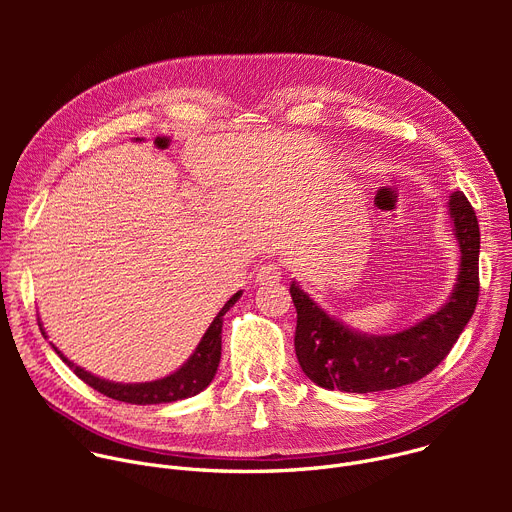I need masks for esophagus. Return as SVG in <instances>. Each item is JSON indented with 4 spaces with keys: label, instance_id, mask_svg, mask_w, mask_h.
Here are the masks:
<instances>
[{
    "label": "esophagus",
    "instance_id": "1",
    "mask_svg": "<svg viewBox=\"0 0 512 512\" xmlns=\"http://www.w3.org/2000/svg\"><path fill=\"white\" fill-rule=\"evenodd\" d=\"M281 265L275 263V261H269V263H263L259 269H257V281L259 283H267V281H277L281 277Z\"/></svg>",
    "mask_w": 512,
    "mask_h": 512
}]
</instances>
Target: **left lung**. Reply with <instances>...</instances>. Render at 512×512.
I'll return each instance as SVG.
<instances>
[{"instance_id": "left-lung-1", "label": "left lung", "mask_w": 512, "mask_h": 512, "mask_svg": "<svg viewBox=\"0 0 512 512\" xmlns=\"http://www.w3.org/2000/svg\"><path fill=\"white\" fill-rule=\"evenodd\" d=\"M450 216L460 247L456 287L440 310L407 330L383 336L350 330L291 281L289 294L298 312L294 344L310 381L344 393L389 391L423 379L448 356L476 310L480 291L478 218L460 190L450 196Z\"/></svg>"}]
</instances>
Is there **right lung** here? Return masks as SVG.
<instances>
[{"label":"right lung","instance_id":"obj_1","mask_svg":"<svg viewBox=\"0 0 512 512\" xmlns=\"http://www.w3.org/2000/svg\"><path fill=\"white\" fill-rule=\"evenodd\" d=\"M241 296H243V291H237V294L223 306V310L216 314V318L212 320V324L204 332V336L198 342L192 356L182 364V367L176 373H172L164 379L152 381V383H127L125 385V383H113V381L99 379V377L91 375L89 371L77 367L75 362H70L54 344H52V348L56 350V354L68 364L72 373H75L81 381H85L89 387H93L95 391H99V393H103V395H107L115 401H123V403H131V405L174 403V401L198 395L200 391H204L212 383V379L216 375V369H218V362H221L223 316L235 306V302Z\"/></svg>","mask_w":512,"mask_h":512}]
</instances>
